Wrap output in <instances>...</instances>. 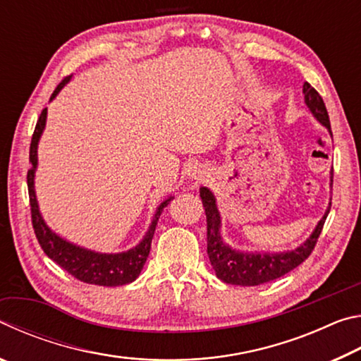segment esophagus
Listing matches in <instances>:
<instances>
[{"instance_id":"esophagus-1","label":"esophagus","mask_w":361,"mask_h":361,"mask_svg":"<svg viewBox=\"0 0 361 361\" xmlns=\"http://www.w3.org/2000/svg\"><path fill=\"white\" fill-rule=\"evenodd\" d=\"M189 175H191V178H194V180L204 181L207 176H209V172H207V167H204V166H194V167H191V172H189Z\"/></svg>"}]
</instances>
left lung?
Instances as JSON below:
<instances>
[{
    "label": "left lung",
    "instance_id": "obj_1",
    "mask_svg": "<svg viewBox=\"0 0 361 361\" xmlns=\"http://www.w3.org/2000/svg\"><path fill=\"white\" fill-rule=\"evenodd\" d=\"M302 92L305 105L310 108L315 118L331 132L329 116L322 95L309 82H304ZM200 197H202L207 215V255H209L212 266L215 269L216 277L221 279L224 283L242 286H255L272 282V280L285 276V274H288L307 259L310 253L314 252L319 235L322 234L323 224H325V219L329 213V210L325 213V216L320 219L310 239L298 250L280 255H248L231 250L221 240V235H219V213L216 210L213 194L207 188H200ZM329 209H331V204H329Z\"/></svg>",
    "mask_w": 361,
    "mask_h": 361
}]
</instances>
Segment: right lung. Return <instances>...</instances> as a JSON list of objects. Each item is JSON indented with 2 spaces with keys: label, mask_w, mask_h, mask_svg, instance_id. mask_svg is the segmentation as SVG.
Segmentation results:
<instances>
[{
  "label": "right lung",
  "mask_w": 361,
  "mask_h": 361,
  "mask_svg": "<svg viewBox=\"0 0 361 361\" xmlns=\"http://www.w3.org/2000/svg\"><path fill=\"white\" fill-rule=\"evenodd\" d=\"M68 79L70 76H66L65 79L60 81L56 90L52 92L51 99H54V97L59 94V90L63 87ZM46 114H47V108L42 109L38 118V122H36L32 143H30V164H32V167H30L27 173L30 212H32V224H33L36 239H38L41 248L44 250V253L49 256V258L56 261L60 267L65 269V271L70 274V276L81 280L84 283L102 285V286H119V285L133 282V280L140 276V272H142L143 264L149 255L151 240H152V235H154L159 216H161L162 210L166 209L173 197H169L166 202L159 205L154 219H152L149 231L146 232L145 239L140 242L135 248H132L126 253H118V255L94 253V252H89V250L71 245V243L60 239V237L54 234V232L44 224V221H42L38 210V204H36V195H35V188H33L36 161H38V159H36V148H38V140L41 137V132L44 129Z\"/></svg>",
  "instance_id": "1"
}]
</instances>
